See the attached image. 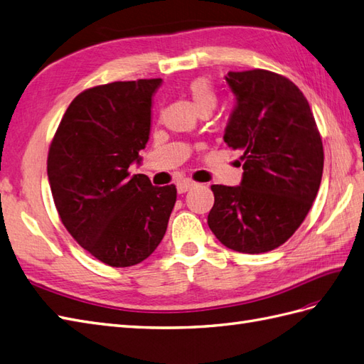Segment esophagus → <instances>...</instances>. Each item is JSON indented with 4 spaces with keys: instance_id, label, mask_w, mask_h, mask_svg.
<instances>
[{
    "instance_id": "34e87169",
    "label": "esophagus",
    "mask_w": 364,
    "mask_h": 364,
    "mask_svg": "<svg viewBox=\"0 0 364 364\" xmlns=\"http://www.w3.org/2000/svg\"><path fill=\"white\" fill-rule=\"evenodd\" d=\"M197 186V183L186 178V180H181L178 184H176V189H178V193H186L188 191H191L192 188H195Z\"/></svg>"
}]
</instances>
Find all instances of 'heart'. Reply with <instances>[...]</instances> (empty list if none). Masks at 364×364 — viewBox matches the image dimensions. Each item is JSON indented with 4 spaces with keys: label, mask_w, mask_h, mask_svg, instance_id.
<instances>
[{
    "label": "heart",
    "mask_w": 364,
    "mask_h": 364,
    "mask_svg": "<svg viewBox=\"0 0 364 364\" xmlns=\"http://www.w3.org/2000/svg\"><path fill=\"white\" fill-rule=\"evenodd\" d=\"M186 89H188L189 97L192 98L193 105L198 109V112H212L215 109L218 97L215 89L212 86V82L208 78H193L188 82V87Z\"/></svg>",
    "instance_id": "obj_1"
}]
</instances>
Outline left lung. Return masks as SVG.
<instances>
[{"label":"left lung","mask_w":364,"mask_h":364,"mask_svg":"<svg viewBox=\"0 0 364 364\" xmlns=\"http://www.w3.org/2000/svg\"><path fill=\"white\" fill-rule=\"evenodd\" d=\"M237 106L225 141L241 152L237 188L212 184L208 225L243 254L277 249L300 228L320 189L324 152L314 114L291 80L264 69L229 72Z\"/></svg>","instance_id":"obj_1"}]
</instances>
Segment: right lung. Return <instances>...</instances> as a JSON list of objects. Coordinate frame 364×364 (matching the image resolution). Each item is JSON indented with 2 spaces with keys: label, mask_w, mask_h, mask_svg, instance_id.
<instances>
[{
  "label": "right lung",
  "mask_w": 364,
  "mask_h": 364,
  "mask_svg": "<svg viewBox=\"0 0 364 364\" xmlns=\"http://www.w3.org/2000/svg\"><path fill=\"white\" fill-rule=\"evenodd\" d=\"M161 78L115 81L82 90L64 112L48 155V176L64 228L112 267L141 263L161 243L175 184L130 176L151 132L152 95Z\"/></svg>",
  "instance_id": "obj_1"
}]
</instances>
